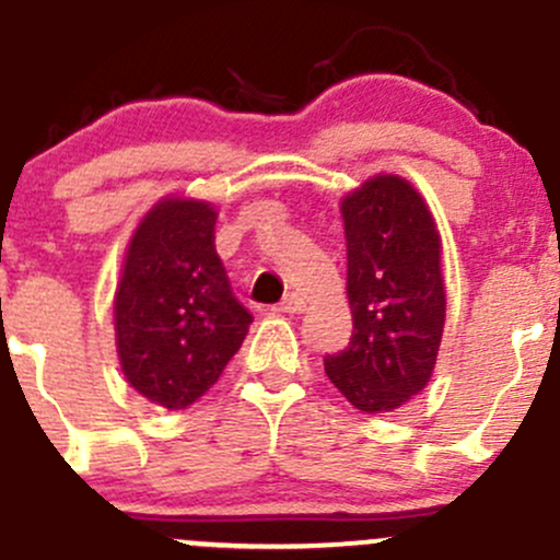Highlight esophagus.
I'll return each instance as SVG.
<instances>
[{
    "label": "esophagus",
    "mask_w": 560,
    "mask_h": 560,
    "mask_svg": "<svg viewBox=\"0 0 560 560\" xmlns=\"http://www.w3.org/2000/svg\"><path fill=\"white\" fill-rule=\"evenodd\" d=\"M276 312H281V314H303V312H306V301H303L301 295H295V292H290V295H287L284 301L279 303V306H276Z\"/></svg>",
    "instance_id": "34e87169"
}]
</instances>
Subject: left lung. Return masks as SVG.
I'll use <instances>...</instances> for the list:
<instances>
[{
  "instance_id": "8db88e82",
  "label": "left lung",
  "mask_w": 560,
  "mask_h": 560,
  "mask_svg": "<svg viewBox=\"0 0 560 560\" xmlns=\"http://www.w3.org/2000/svg\"><path fill=\"white\" fill-rule=\"evenodd\" d=\"M341 219L354 330L325 374L354 409L382 415L433 376L447 316L442 235L425 197L393 173L349 191Z\"/></svg>"
}]
</instances>
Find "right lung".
<instances>
[{"instance_id":"obj_1","label":"right lung","mask_w":560,"mask_h":560,"mask_svg":"<svg viewBox=\"0 0 560 560\" xmlns=\"http://www.w3.org/2000/svg\"><path fill=\"white\" fill-rule=\"evenodd\" d=\"M217 208L167 195L124 252L113 298L124 380L162 409H186L217 385L252 314L235 301L213 246Z\"/></svg>"}]
</instances>
